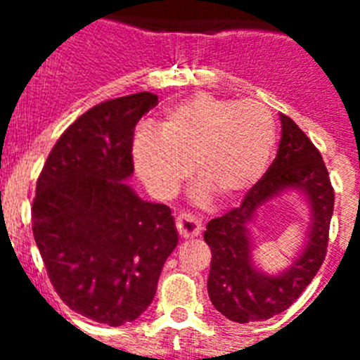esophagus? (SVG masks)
I'll use <instances>...</instances> for the list:
<instances>
[{
    "mask_svg": "<svg viewBox=\"0 0 360 360\" xmlns=\"http://www.w3.org/2000/svg\"><path fill=\"white\" fill-rule=\"evenodd\" d=\"M176 229L184 238H195L202 231V224H200L198 218H195L189 212H180L176 216Z\"/></svg>",
    "mask_w": 360,
    "mask_h": 360,
    "instance_id": "esophagus-1",
    "label": "esophagus"
}]
</instances>
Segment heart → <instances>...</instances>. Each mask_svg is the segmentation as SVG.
<instances>
[{"label":"heart","mask_w":360,"mask_h":360,"mask_svg":"<svg viewBox=\"0 0 360 360\" xmlns=\"http://www.w3.org/2000/svg\"><path fill=\"white\" fill-rule=\"evenodd\" d=\"M274 146L276 124L269 108L202 94L171 108L158 131L139 129L133 160L160 198L176 193L191 164L203 193L231 202L262 178Z\"/></svg>","instance_id":"1"}]
</instances>
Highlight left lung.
<instances>
[{"mask_svg": "<svg viewBox=\"0 0 360 360\" xmlns=\"http://www.w3.org/2000/svg\"><path fill=\"white\" fill-rule=\"evenodd\" d=\"M285 188L303 190L312 211L305 249L281 275L266 276L252 265L248 224L263 202ZM333 187L319 149L287 115H281L278 155L238 207L211 219L203 240L211 249L207 290L216 310L234 323L266 321L287 310L316 278L326 256Z\"/></svg>", "mask_w": 360, "mask_h": 360, "instance_id": "8db88e82", "label": "left lung"}]
</instances>
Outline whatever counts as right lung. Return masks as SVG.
I'll list each match as a JSON object with an SVG mask.
<instances>
[{
    "label": "right lung",
    "mask_w": 360,
    "mask_h": 360,
    "mask_svg": "<svg viewBox=\"0 0 360 360\" xmlns=\"http://www.w3.org/2000/svg\"><path fill=\"white\" fill-rule=\"evenodd\" d=\"M157 104V95L141 91L82 113L50 151L32 203L34 240L56 292L108 326L151 304L178 243L171 209L124 182L133 174L136 122Z\"/></svg>",
    "instance_id": "obj_1"
}]
</instances>
